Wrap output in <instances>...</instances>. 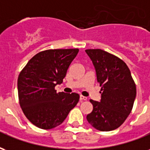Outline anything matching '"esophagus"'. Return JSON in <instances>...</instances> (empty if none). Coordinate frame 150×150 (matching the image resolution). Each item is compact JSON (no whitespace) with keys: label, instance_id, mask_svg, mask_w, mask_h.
<instances>
[{"label":"esophagus","instance_id":"esophagus-1","mask_svg":"<svg viewBox=\"0 0 150 150\" xmlns=\"http://www.w3.org/2000/svg\"><path fill=\"white\" fill-rule=\"evenodd\" d=\"M79 99H80V101H83V100H88V98L86 97V96H80V97H79Z\"/></svg>","mask_w":150,"mask_h":150}]
</instances>
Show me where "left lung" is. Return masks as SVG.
<instances>
[{"mask_svg":"<svg viewBox=\"0 0 150 150\" xmlns=\"http://www.w3.org/2000/svg\"><path fill=\"white\" fill-rule=\"evenodd\" d=\"M93 63L101 87L100 102L91 100L93 110L88 123L100 131H112L125 122L132 111L137 89L128 66L118 57L100 49L85 50Z\"/></svg>","mask_w":150,"mask_h":150,"instance_id":"8db88e82","label":"left lung"}]
</instances>
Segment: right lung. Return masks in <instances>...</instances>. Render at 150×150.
Wrapping results in <instances>:
<instances>
[{
	"instance_id": "obj_1",
	"label": "right lung",
	"mask_w": 150,
	"mask_h": 150,
	"mask_svg": "<svg viewBox=\"0 0 150 150\" xmlns=\"http://www.w3.org/2000/svg\"><path fill=\"white\" fill-rule=\"evenodd\" d=\"M79 49L47 50L34 55L18 79L19 103L27 119L38 128L54 129L61 125L77 104L79 95L57 93Z\"/></svg>"
}]
</instances>
